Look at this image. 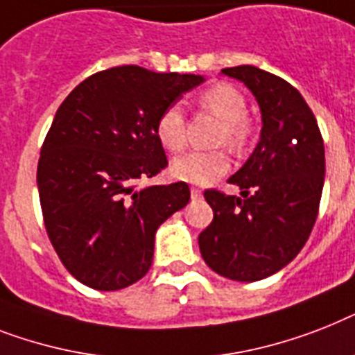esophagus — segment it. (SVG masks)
<instances>
[{"label":"esophagus","mask_w":355,"mask_h":355,"mask_svg":"<svg viewBox=\"0 0 355 355\" xmlns=\"http://www.w3.org/2000/svg\"><path fill=\"white\" fill-rule=\"evenodd\" d=\"M202 197V191L198 187H191V198H200Z\"/></svg>","instance_id":"obj_1"}]
</instances>
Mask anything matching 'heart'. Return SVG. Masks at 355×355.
<instances>
[{"instance_id": "heart-1", "label": "heart", "mask_w": 355, "mask_h": 355, "mask_svg": "<svg viewBox=\"0 0 355 355\" xmlns=\"http://www.w3.org/2000/svg\"><path fill=\"white\" fill-rule=\"evenodd\" d=\"M198 103L223 120L218 144H226L235 151L246 148L252 137L248 122V103L243 93L230 83H213L200 93ZM160 146L177 153L186 146V116L180 105H169L160 112L155 125ZM230 169V158L224 151H193L178 157L171 164V175L177 180L197 186H209Z\"/></svg>"}]
</instances>
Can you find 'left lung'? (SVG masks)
<instances>
[{
	"instance_id": "obj_1",
	"label": "left lung",
	"mask_w": 355,
	"mask_h": 355,
	"mask_svg": "<svg viewBox=\"0 0 355 355\" xmlns=\"http://www.w3.org/2000/svg\"><path fill=\"white\" fill-rule=\"evenodd\" d=\"M262 114L261 140L227 182L243 197L206 189L211 224L198 235L206 264L232 281L266 279L292 262L312 233L324 184V144L297 89L253 65L223 69Z\"/></svg>"
}]
</instances>
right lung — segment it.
I'll return each mask as SVG.
<instances>
[{
	"instance_id": "1",
	"label": "right lung",
	"mask_w": 355,
	"mask_h": 355,
	"mask_svg": "<svg viewBox=\"0 0 355 355\" xmlns=\"http://www.w3.org/2000/svg\"><path fill=\"white\" fill-rule=\"evenodd\" d=\"M204 82L198 74L122 65L89 76L54 114L37 162L43 223L58 257L94 290L149 272L158 226L189 202L186 182L138 187L168 166L160 112Z\"/></svg>"
}]
</instances>
